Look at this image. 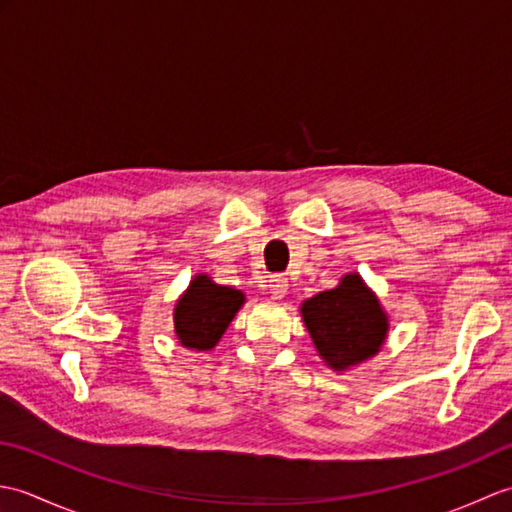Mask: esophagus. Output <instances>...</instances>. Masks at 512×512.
I'll list each match as a JSON object with an SVG mask.
<instances>
[{"mask_svg": "<svg viewBox=\"0 0 512 512\" xmlns=\"http://www.w3.org/2000/svg\"><path fill=\"white\" fill-rule=\"evenodd\" d=\"M268 288H270V295H273V299H284L288 292V279L284 275H273L268 281Z\"/></svg>", "mask_w": 512, "mask_h": 512, "instance_id": "1", "label": "esophagus"}]
</instances>
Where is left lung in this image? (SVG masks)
<instances>
[{"label": "left lung", "mask_w": 512, "mask_h": 512, "mask_svg": "<svg viewBox=\"0 0 512 512\" xmlns=\"http://www.w3.org/2000/svg\"><path fill=\"white\" fill-rule=\"evenodd\" d=\"M301 317L319 356L336 372L378 354L389 330L380 301L356 273L345 275L336 288L303 301Z\"/></svg>", "instance_id": "left-lung-1"}]
</instances>
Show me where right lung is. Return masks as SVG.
Returning a JSON list of instances; mask_svg holds the SVG:
<instances>
[{
    "label": "right lung",
    "instance_id": "right-lung-1",
    "mask_svg": "<svg viewBox=\"0 0 512 512\" xmlns=\"http://www.w3.org/2000/svg\"><path fill=\"white\" fill-rule=\"evenodd\" d=\"M242 306V290L213 284L206 275H195L173 310L180 343L198 352L213 350Z\"/></svg>",
    "mask_w": 512,
    "mask_h": 512
}]
</instances>
